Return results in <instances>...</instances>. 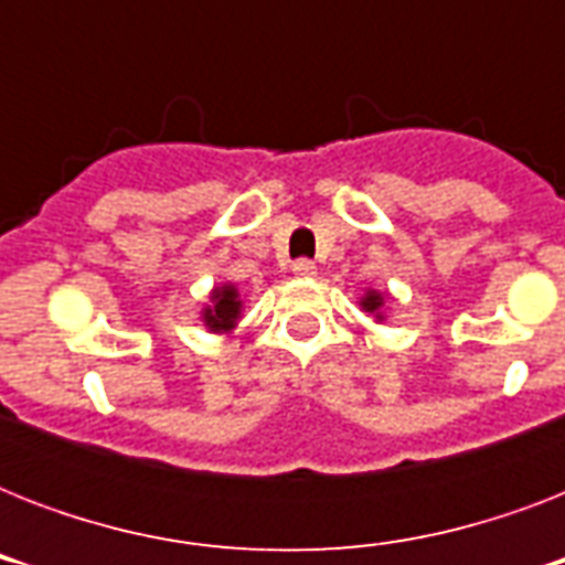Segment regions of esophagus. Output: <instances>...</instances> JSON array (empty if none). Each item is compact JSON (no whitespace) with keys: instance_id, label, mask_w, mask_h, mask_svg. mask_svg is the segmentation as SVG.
<instances>
[{"instance_id":"obj_1","label":"esophagus","mask_w":565,"mask_h":565,"mask_svg":"<svg viewBox=\"0 0 565 565\" xmlns=\"http://www.w3.org/2000/svg\"><path fill=\"white\" fill-rule=\"evenodd\" d=\"M292 273L299 275V278H310V275H317V264L308 260V257H299V260L292 264Z\"/></svg>"}]
</instances>
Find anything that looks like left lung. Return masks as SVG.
I'll list each match as a JSON object with an SVG mask.
<instances>
[{
    "instance_id": "left-lung-1",
    "label": "left lung",
    "mask_w": 565,
    "mask_h": 565,
    "mask_svg": "<svg viewBox=\"0 0 565 565\" xmlns=\"http://www.w3.org/2000/svg\"><path fill=\"white\" fill-rule=\"evenodd\" d=\"M363 308L370 310V313H375V310L381 308V296H377V292H370V296L363 299Z\"/></svg>"
}]
</instances>
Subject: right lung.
Segmentation results:
<instances>
[{"label":"right lung","instance_id":"obj_1","mask_svg":"<svg viewBox=\"0 0 565 565\" xmlns=\"http://www.w3.org/2000/svg\"><path fill=\"white\" fill-rule=\"evenodd\" d=\"M239 313L237 290L234 287H222V290L213 292V308L204 313V322L213 328V331H228L234 326V319Z\"/></svg>","mask_w":565,"mask_h":565}]
</instances>
